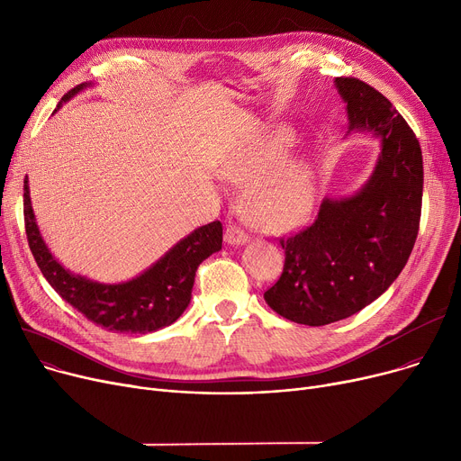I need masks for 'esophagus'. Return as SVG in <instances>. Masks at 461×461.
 I'll return each instance as SVG.
<instances>
[{"instance_id": "1", "label": "esophagus", "mask_w": 461, "mask_h": 461, "mask_svg": "<svg viewBox=\"0 0 461 461\" xmlns=\"http://www.w3.org/2000/svg\"><path fill=\"white\" fill-rule=\"evenodd\" d=\"M224 239H226L228 245H245L247 240H249V235H247L243 230H240L239 226L230 224V226L226 228Z\"/></svg>"}]
</instances>
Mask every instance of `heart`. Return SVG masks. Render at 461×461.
<instances>
[{"mask_svg": "<svg viewBox=\"0 0 461 461\" xmlns=\"http://www.w3.org/2000/svg\"><path fill=\"white\" fill-rule=\"evenodd\" d=\"M284 148L275 138H258L226 166L233 181H251L247 207L252 222L265 231H285L310 214L316 185L303 162H280Z\"/></svg>", "mask_w": 461, "mask_h": 461, "instance_id": "heart-1", "label": "heart"}]
</instances>
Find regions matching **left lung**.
<instances>
[{
	"mask_svg": "<svg viewBox=\"0 0 461 461\" xmlns=\"http://www.w3.org/2000/svg\"><path fill=\"white\" fill-rule=\"evenodd\" d=\"M334 84L349 131L374 132L381 153L355 196L325 198L316 221L280 239L284 271L263 297L282 318L310 327L346 320L389 289L415 247L422 209V151L407 121L366 82Z\"/></svg>",
	"mask_w": 461,
	"mask_h": 461,
	"instance_id": "obj_1",
	"label": "left lung"
}]
</instances>
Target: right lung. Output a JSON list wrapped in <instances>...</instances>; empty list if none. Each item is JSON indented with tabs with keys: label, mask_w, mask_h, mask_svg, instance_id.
Here are the masks:
<instances>
[{
	"label": "right lung",
	"mask_w": 461,
	"mask_h": 461,
	"mask_svg": "<svg viewBox=\"0 0 461 461\" xmlns=\"http://www.w3.org/2000/svg\"><path fill=\"white\" fill-rule=\"evenodd\" d=\"M87 86L70 89L61 103ZM23 222L32 254L48 284L89 321L113 332L145 334L172 325L190 303L200 263L222 249V224L214 221L181 239L140 276L121 284H99L67 271L48 250L35 222L28 177L23 181Z\"/></svg>",
	"instance_id": "right-lung-1"
}]
</instances>
